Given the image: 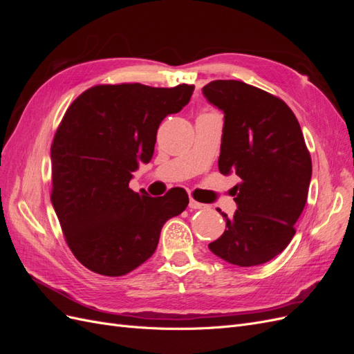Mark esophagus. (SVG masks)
I'll list each match as a JSON object with an SVG mask.
<instances>
[{
  "instance_id": "1",
  "label": "esophagus",
  "mask_w": 354,
  "mask_h": 354,
  "mask_svg": "<svg viewBox=\"0 0 354 354\" xmlns=\"http://www.w3.org/2000/svg\"><path fill=\"white\" fill-rule=\"evenodd\" d=\"M189 207H190L192 209H202V208H207L205 203H201V202L195 201L194 198H190V199H189Z\"/></svg>"
}]
</instances>
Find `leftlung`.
Here are the masks:
<instances>
[{"label":"left lung","mask_w":354,"mask_h":354,"mask_svg":"<svg viewBox=\"0 0 354 354\" xmlns=\"http://www.w3.org/2000/svg\"><path fill=\"white\" fill-rule=\"evenodd\" d=\"M202 93L224 113L220 173L241 178L238 209H218L226 230L208 248L234 266L264 264L291 242L307 201L312 159L301 127L285 102L242 81H212Z\"/></svg>","instance_id":"1"}]
</instances>
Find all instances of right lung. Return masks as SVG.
Returning <instances> with one entry per match:
<instances>
[{"label": "right lung", "mask_w": 354, "mask_h": 354, "mask_svg": "<svg viewBox=\"0 0 354 354\" xmlns=\"http://www.w3.org/2000/svg\"><path fill=\"white\" fill-rule=\"evenodd\" d=\"M195 85H95L69 106L51 146V202L77 260L94 273L122 276L155 252L160 229L183 212L181 187L152 198L128 183L151 162L158 127L189 103Z\"/></svg>", "instance_id": "add662e5"}]
</instances>
